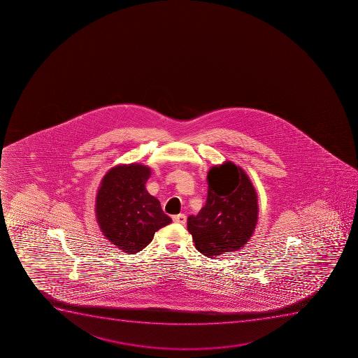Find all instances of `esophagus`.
Segmentation results:
<instances>
[{"instance_id":"1","label":"esophagus","mask_w":358,"mask_h":358,"mask_svg":"<svg viewBox=\"0 0 358 358\" xmlns=\"http://www.w3.org/2000/svg\"><path fill=\"white\" fill-rule=\"evenodd\" d=\"M173 220L175 223L182 224V225H185V222H187V216L183 215V213H180V215H176V216L173 217Z\"/></svg>"}]
</instances>
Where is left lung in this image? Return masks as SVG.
<instances>
[{
    "label": "left lung",
    "instance_id": "left-lung-1",
    "mask_svg": "<svg viewBox=\"0 0 358 358\" xmlns=\"http://www.w3.org/2000/svg\"><path fill=\"white\" fill-rule=\"evenodd\" d=\"M208 183L206 206L188 217V231L196 250L215 258L250 241L258 222V196L248 173L230 161L213 166Z\"/></svg>",
    "mask_w": 358,
    "mask_h": 358
}]
</instances>
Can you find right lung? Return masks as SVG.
<instances>
[{
  "label": "right lung",
  "instance_id": "right-lung-1",
  "mask_svg": "<svg viewBox=\"0 0 358 358\" xmlns=\"http://www.w3.org/2000/svg\"><path fill=\"white\" fill-rule=\"evenodd\" d=\"M152 170L138 163L107 171L96 197V223L103 236L129 255L142 251L156 231L171 223L159 199L145 189Z\"/></svg>",
  "mask_w": 358,
  "mask_h": 358
}]
</instances>
